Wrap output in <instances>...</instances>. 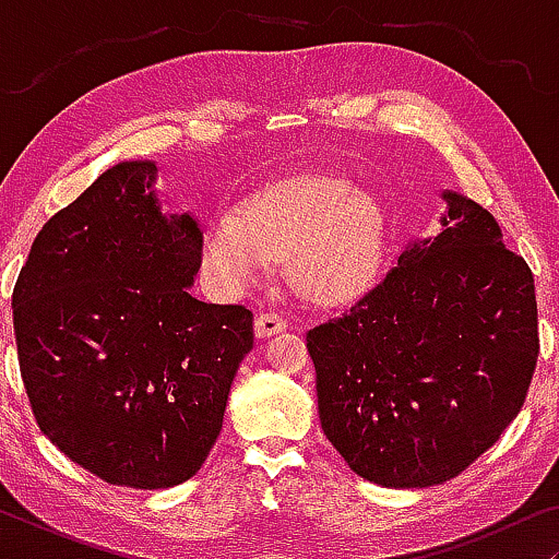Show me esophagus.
I'll return each mask as SVG.
<instances>
[{"mask_svg": "<svg viewBox=\"0 0 559 559\" xmlns=\"http://www.w3.org/2000/svg\"><path fill=\"white\" fill-rule=\"evenodd\" d=\"M287 331V320L277 316V312H259L254 320V333L257 338H272L274 333Z\"/></svg>", "mask_w": 559, "mask_h": 559, "instance_id": "esophagus-1", "label": "esophagus"}]
</instances>
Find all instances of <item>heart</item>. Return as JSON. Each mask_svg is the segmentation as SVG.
<instances>
[{
  "label": "heart",
  "instance_id": "obj_1",
  "mask_svg": "<svg viewBox=\"0 0 559 559\" xmlns=\"http://www.w3.org/2000/svg\"><path fill=\"white\" fill-rule=\"evenodd\" d=\"M392 226L369 190L308 175L226 209L205 226L201 272L221 297H239L289 262L302 297L323 308L361 300L384 277Z\"/></svg>",
  "mask_w": 559,
  "mask_h": 559
}]
</instances>
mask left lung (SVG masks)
<instances>
[{
	"label": "left lung",
	"mask_w": 559,
	"mask_h": 559,
	"mask_svg": "<svg viewBox=\"0 0 559 559\" xmlns=\"http://www.w3.org/2000/svg\"><path fill=\"white\" fill-rule=\"evenodd\" d=\"M442 201L438 236L409 241L381 285L308 333L325 438L386 488L468 468L519 415L537 366L532 270L486 209L455 190Z\"/></svg>",
	"instance_id": "left-lung-1"
}]
</instances>
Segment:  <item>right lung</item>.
I'll use <instances>...</instances> for the list:
<instances>
[{"label":"right lung","mask_w":559,"mask_h":559,"mask_svg":"<svg viewBox=\"0 0 559 559\" xmlns=\"http://www.w3.org/2000/svg\"><path fill=\"white\" fill-rule=\"evenodd\" d=\"M157 165L102 173L35 236L12 293L22 381L40 430L106 484L193 478L254 346V316L188 293L201 228L163 211Z\"/></svg>","instance_id":"add662e5"}]
</instances>
